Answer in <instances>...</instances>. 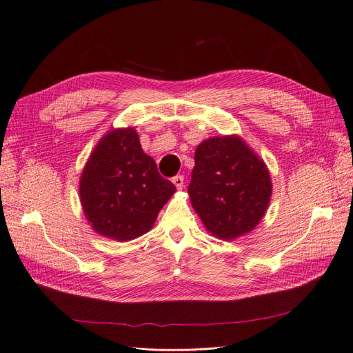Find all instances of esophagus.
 <instances>
[{
	"mask_svg": "<svg viewBox=\"0 0 353 353\" xmlns=\"http://www.w3.org/2000/svg\"><path fill=\"white\" fill-rule=\"evenodd\" d=\"M172 183L175 184L176 188H183L184 187V175H176L172 178Z\"/></svg>",
	"mask_w": 353,
	"mask_h": 353,
	"instance_id": "esophagus-1",
	"label": "esophagus"
}]
</instances>
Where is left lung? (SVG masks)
I'll return each instance as SVG.
<instances>
[{"instance_id": "left-lung-1", "label": "left lung", "mask_w": 353, "mask_h": 353, "mask_svg": "<svg viewBox=\"0 0 353 353\" xmlns=\"http://www.w3.org/2000/svg\"><path fill=\"white\" fill-rule=\"evenodd\" d=\"M188 194L213 236L232 240L252 231L272 193L265 163L239 137L203 141L194 154Z\"/></svg>"}]
</instances>
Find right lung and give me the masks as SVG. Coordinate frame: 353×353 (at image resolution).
I'll use <instances>...</instances> for the list:
<instances>
[{"instance_id":"right-lung-1","label":"right lung","mask_w":353,"mask_h":353,"mask_svg":"<svg viewBox=\"0 0 353 353\" xmlns=\"http://www.w3.org/2000/svg\"><path fill=\"white\" fill-rule=\"evenodd\" d=\"M175 190L143 152L132 128L103 137L79 184L82 208L92 228L117 241L132 240L150 230Z\"/></svg>"}]
</instances>
